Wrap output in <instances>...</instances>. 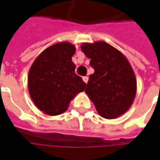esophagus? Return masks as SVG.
Segmentation results:
<instances>
[{"mask_svg": "<svg viewBox=\"0 0 160 160\" xmlns=\"http://www.w3.org/2000/svg\"><path fill=\"white\" fill-rule=\"evenodd\" d=\"M82 79H83V81L85 82V83H87V82H88V80H89L88 76H84Z\"/></svg>", "mask_w": 160, "mask_h": 160, "instance_id": "34e87169", "label": "esophagus"}]
</instances>
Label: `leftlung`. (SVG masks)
Returning <instances> with one entry per match:
<instances>
[{"label":"left lung","mask_w":160,"mask_h":160,"mask_svg":"<svg viewBox=\"0 0 160 160\" xmlns=\"http://www.w3.org/2000/svg\"><path fill=\"white\" fill-rule=\"evenodd\" d=\"M80 47L95 70L90 74L85 92L102 117L116 119L134 101L137 93L134 71L125 55L105 41L83 43Z\"/></svg>","instance_id":"1"}]
</instances>
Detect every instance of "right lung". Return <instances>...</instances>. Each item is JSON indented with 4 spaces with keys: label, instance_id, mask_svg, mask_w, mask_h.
Masks as SVG:
<instances>
[{
    "label": "right lung",
    "instance_id": "add662e5",
    "mask_svg": "<svg viewBox=\"0 0 160 160\" xmlns=\"http://www.w3.org/2000/svg\"><path fill=\"white\" fill-rule=\"evenodd\" d=\"M74 52L75 47L68 41L54 44L45 49L29 68V96L46 114L65 112L71 100L86 88V84L74 72Z\"/></svg>",
    "mask_w": 160,
    "mask_h": 160
}]
</instances>
